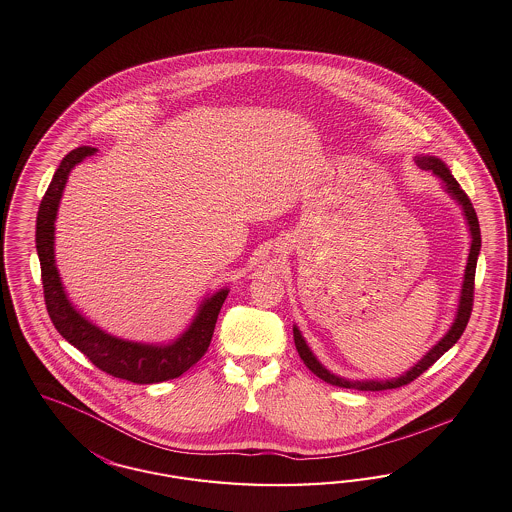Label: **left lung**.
<instances>
[{"instance_id":"1","label":"left lung","mask_w":512,"mask_h":512,"mask_svg":"<svg viewBox=\"0 0 512 512\" xmlns=\"http://www.w3.org/2000/svg\"><path fill=\"white\" fill-rule=\"evenodd\" d=\"M417 164L421 165L423 169H430L434 175H438L448 192L451 196L463 205V211H465V217L469 221V228H471L472 244L471 253H469V263H467V270H465V282H463V291H461V301H459V312H457V318L453 322L450 331L446 333V337L432 348L430 352H427V356L415 366V368L409 369L406 375L398 377V379H390V381H347V379H341L333 373H329L328 369L324 368L316 358L314 354L310 352V348L307 347L303 335L299 333V329L293 328V339H295V347L297 352L301 356V360L305 362L307 366L316 377L324 379L329 385H335V387H343V389H358V390H387V389H398V387H404L409 385L411 381H415L421 373H425L427 369L444 354L448 352L457 341L459 337L463 335V331L469 324V318H471L472 303H474V274H476V261H478V253H480V225H478V217H476V211L472 207L471 198L467 196V192L459 186V183L453 179V175L450 173V169L446 167V164L438 158H432V156H419L417 158Z\"/></svg>"}]
</instances>
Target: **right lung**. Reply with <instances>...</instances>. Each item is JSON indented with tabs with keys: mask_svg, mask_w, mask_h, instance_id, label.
<instances>
[{
	"mask_svg": "<svg viewBox=\"0 0 512 512\" xmlns=\"http://www.w3.org/2000/svg\"><path fill=\"white\" fill-rule=\"evenodd\" d=\"M93 152L95 148L91 146H80L62 158L61 165L57 167L53 181L49 184L38 209L36 247L40 257L45 307L53 326L62 337L83 352L104 373L137 385H150L175 379L183 375L186 369L192 368L207 352L228 291L223 289L215 293L211 299H207L188 331L173 345L167 347L141 345L112 337L104 333L103 329L87 322L82 314L72 307V303L66 299L55 266V219L68 173L74 165L80 164L85 156H91Z\"/></svg>",
	"mask_w": 512,
	"mask_h": 512,
	"instance_id": "obj_1",
	"label": "right lung"
}]
</instances>
